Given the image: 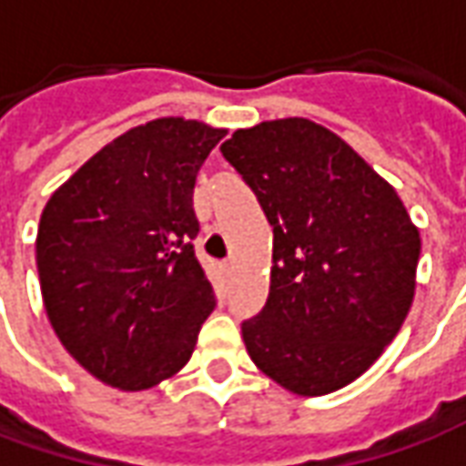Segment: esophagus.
<instances>
[{
    "mask_svg": "<svg viewBox=\"0 0 466 466\" xmlns=\"http://www.w3.org/2000/svg\"><path fill=\"white\" fill-rule=\"evenodd\" d=\"M222 272L224 274H232V264H222Z\"/></svg>",
    "mask_w": 466,
    "mask_h": 466,
    "instance_id": "esophagus-1",
    "label": "esophagus"
}]
</instances>
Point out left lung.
<instances>
[{"mask_svg": "<svg viewBox=\"0 0 466 466\" xmlns=\"http://www.w3.org/2000/svg\"><path fill=\"white\" fill-rule=\"evenodd\" d=\"M272 224V284L242 322L247 351L284 390L322 397L370 370L414 297L420 232L350 144L289 116L222 144Z\"/></svg>", "mask_w": 466, "mask_h": 466, "instance_id": "1", "label": "left lung"}]
</instances>
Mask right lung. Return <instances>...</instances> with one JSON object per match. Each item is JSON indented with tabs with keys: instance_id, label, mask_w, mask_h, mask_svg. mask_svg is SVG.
<instances>
[{
	"instance_id": "obj_1",
	"label": "right lung",
	"mask_w": 466,
	"mask_h": 466,
	"mask_svg": "<svg viewBox=\"0 0 466 466\" xmlns=\"http://www.w3.org/2000/svg\"><path fill=\"white\" fill-rule=\"evenodd\" d=\"M224 134L179 116L134 127L46 202L36 232L46 317L105 384L137 391L177 374L217 307L194 254L192 194Z\"/></svg>"
}]
</instances>
